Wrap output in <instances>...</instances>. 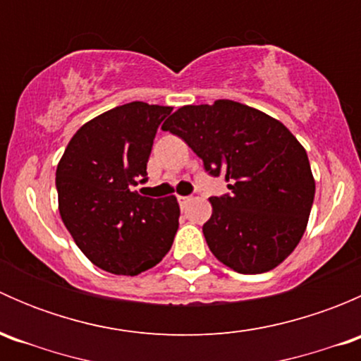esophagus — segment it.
<instances>
[{
	"label": "esophagus",
	"mask_w": 361,
	"mask_h": 361,
	"mask_svg": "<svg viewBox=\"0 0 361 361\" xmlns=\"http://www.w3.org/2000/svg\"><path fill=\"white\" fill-rule=\"evenodd\" d=\"M190 195H178V202H180L181 207H185V204L190 202Z\"/></svg>",
	"instance_id": "esophagus-1"
}]
</instances>
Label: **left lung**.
<instances>
[{
  "mask_svg": "<svg viewBox=\"0 0 361 361\" xmlns=\"http://www.w3.org/2000/svg\"><path fill=\"white\" fill-rule=\"evenodd\" d=\"M202 159L211 176H224L228 194L209 197L202 225L211 253L241 274L278 267L307 227L314 178L307 154L279 120L231 99L183 106L164 122Z\"/></svg>",
  "mask_w": 361,
  "mask_h": 361,
  "instance_id": "left-lung-1",
  "label": "left lung"
}]
</instances>
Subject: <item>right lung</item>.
<instances>
[{
	"label": "right lung",
	"instance_id": "obj_1",
	"mask_svg": "<svg viewBox=\"0 0 361 361\" xmlns=\"http://www.w3.org/2000/svg\"><path fill=\"white\" fill-rule=\"evenodd\" d=\"M171 111L143 101L104 111L76 130L57 166L61 218L82 253L111 274L137 276L173 246L176 197L133 190L148 180L155 134Z\"/></svg>",
	"mask_w": 361,
	"mask_h": 361
}]
</instances>
